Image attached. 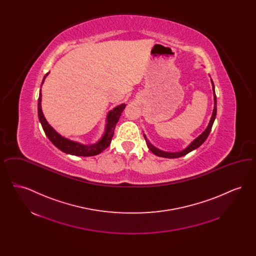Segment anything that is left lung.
<instances>
[{"instance_id":"8db88e82","label":"left lung","mask_w":256,"mask_h":256,"mask_svg":"<svg viewBox=\"0 0 256 256\" xmlns=\"http://www.w3.org/2000/svg\"><path fill=\"white\" fill-rule=\"evenodd\" d=\"M211 80V84H212V90H213V97H214V108H213V112H212V116L210 118V121L208 122V126H206V128L204 130L202 134H200L196 139H194L188 146H186L185 148H183L182 150H180V152H165V150H162L158 148H156V146H154L150 141L148 139L146 138V134H144V137H145V140H146V146L150 148V150L158 156L160 158H182L183 156H186L187 154H189L190 152L194 150L196 148H198V146H202L204 144V142L206 140L208 135L211 132V128H212V126L214 124L215 121V118H216V115H217V98H216V93H215V86H214V82L213 80L210 78Z\"/></svg>"}]
</instances>
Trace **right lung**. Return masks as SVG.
<instances>
[{
  "instance_id": "1",
  "label": "right lung",
  "mask_w": 256,
  "mask_h": 256,
  "mask_svg": "<svg viewBox=\"0 0 256 256\" xmlns=\"http://www.w3.org/2000/svg\"><path fill=\"white\" fill-rule=\"evenodd\" d=\"M49 74L50 72L44 76L42 84H41V87ZM41 102H42V94H41V89H40L39 98H38V118L41 122L44 132L49 138L50 141L58 150H60L61 152H65L67 154H72V156H97L98 154H100L104 150H106L108 146H110L113 134H114L115 126L119 121V118H120L122 111L126 108V104H122L115 106L113 110H110L106 116L104 132L102 135V137L98 140L96 143L86 145V144H82L76 141L70 140L58 134L50 124L49 122H47V120L43 114V111H42Z\"/></svg>"
}]
</instances>
